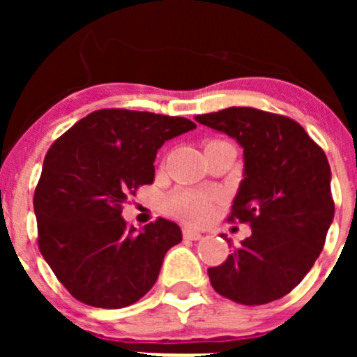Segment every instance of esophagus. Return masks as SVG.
<instances>
[{"label":"esophagus","instance_id":"34e87169","mask_svg":"<svg viewBox=\"0 0 357 357\" xmlns=\"http://www.w3.org/2000/svg\"><path fill=\"white\" fill-rule=\"evenodd\" d=\"M182 234H184L185 239H191V241H197V239L202 238L200 232H198V230H193V229H184L182 230Z\"/></svg>","mask_w":357,"mask_h":357}]
</instances>
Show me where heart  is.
I'll list each match as a JSON object with an SVG mask.
<instances>
[{
  "label": "heart",
  "instance_id": "heart-1",
  "mask_svg": "<svg viewBox=\"0 0 357 357\" xmlns=\"http://www.w3.org/2000/svg\"><path fill=\"white\" fill-rule=\"evenodd\" d=\"M211 202H213V197L209 193L181 189V191L169 195L166 200V209L169 214L181 218L184 222L200 223L209 216Z\"/></svg>",
  "mask_w": 357,
  "mask_h": 357
}]
</instances>
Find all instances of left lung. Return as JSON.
<instances>
[{
  "mask_svg": "<svg viewBox=\"0 0 357 357\" xmlns=\"http://www.w3.org/2000/svg\"><path fill=\"white\" fill-rule=\"evenodd\" d=\"M243 148V181L230 222L252 234L223 264L209 268L222 296L261 305L288 295L318 259L334 218L326 153L293 119L250 107L197 116Z\"/></svg>",
  "mask_w": 357,
  "mask_h": 357,
  "instance_id": "left-lung-1",
  "label": "left lung"
}]
</instances>
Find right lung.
<instances>
[{"label": "right lung", "instance_id": "right-lung-1", "mask_svg": "<svg viewBox=\"0 0 357 357\" xmlns=\"http://www.w3.org/2000/svg\"><path fill=\"white\" fill-rule=\"evenodd\" d=\"M195 128L176 116L102 109L52 144L33 195L39 250L77 301L127 307L155 284L181 227L159 218L137 230L121 206L153 182L159 148Z\"/></svg>", "mask_w": 357, "mask_h": 357}]
</instances>
